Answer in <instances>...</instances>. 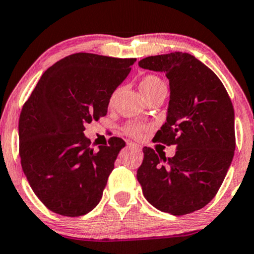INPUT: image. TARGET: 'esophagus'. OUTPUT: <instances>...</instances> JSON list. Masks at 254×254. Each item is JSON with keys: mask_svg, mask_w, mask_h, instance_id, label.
Returning <instances> with one entry per match:
<instances>
[{"mask_svg": "<svg viewBox=\"0 0 254 254\" xmlns=\"http://www.w3.org/2000/svg\"><path fill=\"white\" fill-rule=\"evenodd\" d=\"M127 146H129V148L135 149V150H138V151L142 150V146H140L139 144H136V143H132V142L127 143Z\"/></svg>", "mask_w": 254, "mask_h": 254, "instance_id": "esophagus-1", "label": "esophagus"}]
</instances>
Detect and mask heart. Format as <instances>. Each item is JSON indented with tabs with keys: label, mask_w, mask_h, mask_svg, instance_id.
<instances>
[{
	"label": "heart",
	"mask_w": 254,
	"mask_h": 254,
	"mask_svg": "<svg viewBox=\"0 0 254 254\" xmlns=\"http://www.w3.org/2000/svg\"><path fill=\"white\" fill-rule=\"evenodd\" d=\"M161 86H164V82L161 80L160 78L156 77V75H146L140 80L139 82V90L140 92L143 93V96L146 97L148 94H150L154 91H156L157 88ZM118 94V90H116L114 93H112L111 98H110V105L115 103L116 97ZM146 130V127L144 124L137 123V122H131L124 127V132L127 133V136L133 137V138H138V137L142 136V133Z\"/></svg>",
	"instance_id": "heart-1"
}]
</instances>
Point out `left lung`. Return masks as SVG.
Wrapping results in <instances>:
<instances>
[{
    "instance_id": "left-lung-1",
    "label": "left lung",
    "mask_w": 254,
    "mask_h": 254,
    "mask_svg": "<svg viewBox=\"0 0 254 254\" xmlns=\"http://www.w3.org/2000/svg\"><path fill=\"white\" fill-rule=\"evenodd\" d=\"M138 65L166 73L169 79L167 122L155 139L175 144L176 152L167 158L144 146L137 180L155 208L189 214L215 196L233 160V105L215 73L190 54L148 57Z\"/></svg>"
}]
</instances>
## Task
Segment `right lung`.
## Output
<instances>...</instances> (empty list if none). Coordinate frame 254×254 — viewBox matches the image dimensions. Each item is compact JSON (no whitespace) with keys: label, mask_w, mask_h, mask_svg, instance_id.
Returning a JSON list of instances; mask_svg holds the SVG:
<instances>
[{"label":"right lung","mask_w":254,"mask_h":254,"mask_svg":"<svg viewBox=\"0 0 254 254\" xmlns=\"http://www.w3.org/2000/svg\"><path fill=\"white\" fill-rule=\"evenodd\" d=\"M75 53L41 75L19 119L21 166L36 196L52 212L87 214L99 203L125 142L111 137L97 151L85 124L108 114L110 98L135 64Z\"/></svg>","instance_id":"add662e5"}]
</instances>
